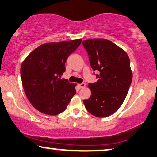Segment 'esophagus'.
I'll return each instance as SVG.
<instances>
[{
  "mask_svg": "<svg viewBox=\"0 0 157 157\" xmlns=\"http://www.w3.org/2000/svg\"><path fill=\"white\" fill-rule=\"evenodd\" d=\"M78 86H79V88H84V87H85L86 84H85V83H82V84H78Z\"/></svg>",
  "mask_w": 157,
  "mask_h": 157,
  "instance_id": "34e87169",
  "label": "esophagus"
}]
</instances>
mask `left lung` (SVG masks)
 Instances as JSON below:
<instances>
[{
    "label": "left lung",
    "mask_w": 157,
    "mask_h": 157,
    "mask_svg": "<svg viewBox=\"0 0 157 157\" xmlns=\"http://www.w3.org/2000/svg\"><path fill=\"white\" fill-rule=\"evenodd\" d=\"M91 68L98 72L96 82L89 84L90 98L84 100L89 113L97 117L114 114L125 100L132 82L130 60L126 52L106 39L82 42Z\"/></svg>",
    "instance_id": "8db88e82"
}]
</instances>
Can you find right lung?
Returning a JSON list of instances; mask_svg holds the SVG:
<instances>
[{"label": "right lung", "instance_id": "add662e5", "mask_svg": "<svg viewBox=\"0 0 157 157\" xmlns=\"http://www.w3.org/2000/svg\"><path fill=\"white\" fill-rule=\"evenodd\" d=\"M82 39L48 43L35 49L21 66L22 85L26 96L36 110L56 115L66 110L76 94V84L61 79L68 57Z\"/></svg>", "mask_w": 157, "mask_h": 157}]
</instances>
